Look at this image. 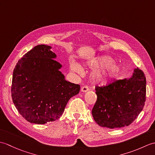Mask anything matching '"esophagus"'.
Returning a JSON list of instances; mask_svg holds the SVG:
<instances>
[{"label": "esophagus", "instance_id": "obj_1", "mask_svg": "<svg viewBox=\"0 0 155 155\" xmlns=\"http://www.w3.org/2000/svg\"><path fill=\"white\" fill-rule=\"evenodd\" d=\"M88 90H89V88H88V87L87 86H84L83 87H81V91L82 92H83V93H86V92H87Z\"/></svg>", "mask_w": 155, "mask_h": 155}]
</instances>
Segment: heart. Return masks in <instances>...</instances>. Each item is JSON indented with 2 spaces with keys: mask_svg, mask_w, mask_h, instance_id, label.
I'll use <instances>...</instances> for the list:
<instances>
[{
  "mask_svg": "<svg viewBox=\"0 0 155 155\" xmlns=\"http://www.w3.org/2000/svg\"><path fill=\"white\" fill-rule=\"evenodd\" d=\"M87 65L93 69L91 73L93 81L99 85H106L119 77L123 72L122 66L114 62V59L110 56H100L87 62ZM71 69L75 72L81 71V66L74 62L71 63Z\"/></svg>",
  "mask_w": 155,
  "mask_h": 155,
  "instance_id": "heart-1",
  "label": "heart"
}]
</instances>
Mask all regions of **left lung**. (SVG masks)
I'll return each instance as SVG.
<instances>
[{"label": "left lung", "mask_w": 155, "mask_h": 155, "mask_svg": "<svg viewBox=\"0 0 155 155\" xmlns=\"http://www.w3.org/2000/svg\"><path fill=\"white\" fill-rule=\"evenodd\" d=\"M97 100L92 110L94 121L109 128L128 126L142 111L146 100V78L139 68L130 78L107 87H96Z\"/></svg>", "instance_id": "1"}]
</instances>
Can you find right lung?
Wrapping results in <instances>:
<instances>
[{"instance_id":"right-lung-1","label":"right lung","mask_w":155,"mask_h":155,"mask_svg":"<svg viewBox=\"0 0 155 155\" xmlns=\"http://www.w3.org/2000/svg\"><path fill=\"white\" fill-rule=\"evenodd\" d=\"M51 48L45 45L36 46L20 59L13 71V103L31 123L58 119L68 101L80 91V85L66 81Z\"/></svg>"}]
</instances>
